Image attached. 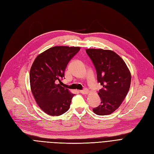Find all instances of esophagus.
<instances>
[{"mask_svg":"<svg viewBox=\"0 0 154 154\" xmlns=\"http://www.w3.org/2000/svg\"><path fill=\"white\" fill-rule=\"evenodd\" d=\"M80 93L82 94H87L89 93V90L88 89H84L83 90H81Z\"/></svg>","mask_w":154,"mask_h":154,"instance_id":"34e87169","label":"esophagus"}]
</instances>
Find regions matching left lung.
<instances>
[{
  "label": "left lung",
  "instance_id": "left-lung-1",
  "mask_svg": "<svg viewBox=\"0 0 154 154\" xmlns=\"http://www.w3.org/2000/svg\"><path fill=\"white\" fill-rule=\"evenodd\" d=\"M86 51L96 68L98 82L103 86L98 92L101 104L93 110L98 116L111 114L120 106L129 91L130 71L126 63L113 51L88 49Z\"/></svg>",
  "mask_w": 154,
  "mask_h": 154
}]
</instances>
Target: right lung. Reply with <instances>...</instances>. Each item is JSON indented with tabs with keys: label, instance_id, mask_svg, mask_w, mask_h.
<instances>
[{
	"label": "right lung",
	"instance_id": "obj_1",
	"mask_svg": "<svg viewBox=\"0 0 154 154\" xmlns=\"http://www.w3.org/2000/svg\"><path fill=\"white\" fill-rule=\"evenodd\" d=\"M79 47L54 46L38 54L30 72L32 93L37 105L48 115L58 116L69 109L75 95L61 86L68 62Z\"/></svg>",
	"mask_w": 154,
	"mask_h": 154
}]
</instances>
